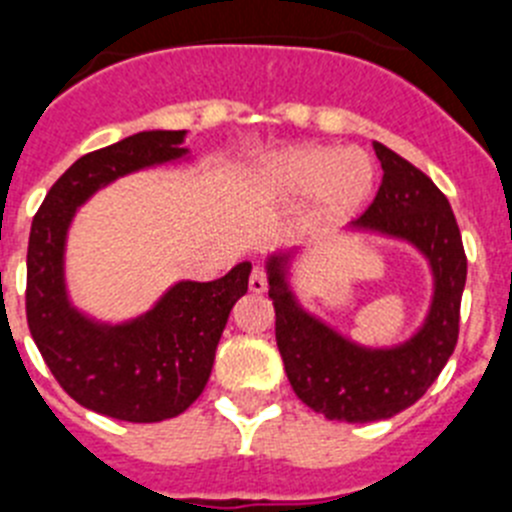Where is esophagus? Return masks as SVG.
Returning a JSON list of instances; mask_svg holds the SVG:
<instances>
[{"instance_id": "34e87169", "label": "esophagus", "mask_w": 512, "mask_h": 512, "mask_svg": "<svg viewBox=\"0 0 512 512\" xmlns=\"http://www.w3.org/2000/svg\"><path fill=\"white\" fill-rule=\"evenodd\" d=\"M248 289H251L253 295H261L266 292V274L261 269L251 271V279H248Z\"/></svg>"}]
</instances>
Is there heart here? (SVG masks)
<instances>
[{
	"instance_id": "b5f03b06",
	"label": "heart",
	"mask_w": 512,
	"mask_h": 512,
	"mask_svg": "<svg viewBox=\"0 0 512 512\" xmlns=\"http://www.w3.org/2000/svg\"><path fill=\"white\" fill-rule=\"evenodd\" d=\"M377 174L364 151L325 146H292L274 153L256 169L253 187L269 202L312 197L315 225H341L372 200Z\"/></svg>"
}]
</instances>
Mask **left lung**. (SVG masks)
Listing matches in <instances>:
<instances>
[{
	"label": "left lung",
	"mask_w": 512,
	"mask_h": 512,
	"mask_svg": "<svg viewBox=\"0 0 512 512\" xmlns=\"http://www.w3.org/2000/svg\"><path fill=\"white\" fill-rule=\"evenodd\" d=\"M382 187L348 233L402 241L428 261L431 305L413 336L395 346H364L312 315L292 287L300 248L266 259L269 297L277 310V346L295 395L315 413L343 423H374L410 408L436 382L459 338V305L467 256L449 200L410 161L374 140Z\"/></svg>",
	"instance_id": "obj_1"
}]
</instances>
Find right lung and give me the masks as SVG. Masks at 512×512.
Returning <instances> with one entry per match:
<instances>
[{
	"mask_svg": "<svg viewBox=\"0 0 512 512\" xmlns=\"http://www.w3.org/2000/svg\"><path fill=\"white\" fill-rule=\"evenodd\" d=\"M187 130H143L81 156L45 194L27 243V325L45 364L79 405L128 423L176 418L210 379L233 305L248 292L251 261L215 282L171 284L138 318L104 323L66 287V238L79 210L122 176L187 161Z\"/></svg>",
	"mask_w": 512,
	"mask_h": 512,
	"instance_id": "add662e5",
	"label": "right lung"
}]
</instances>
